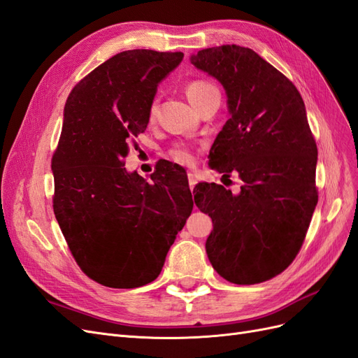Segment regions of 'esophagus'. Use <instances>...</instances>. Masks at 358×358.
I'll list each match as a JSON object with an SVG mask.
<instances>
[{"mask_svg": "<svg viewBox=\"0 0 358 358\" xmlns=\"http://www.w3.org/2000/svg\"><path fill=\"white\" fill-rule=\"evenodd\" d=\"M188 182H189V188L191 189L197 185L199 178H197V173L196 171H188Z\"/></svg>", "mask_w": 358, "mask_h": 358, "instance_id": "34e87169", "label": "esophagus"}]
</instances>
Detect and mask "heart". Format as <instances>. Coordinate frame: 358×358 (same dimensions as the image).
<instances>
[{
    "instance_id": "b5f03b06",
    "label": "heart",
    "mask_w": 358,
    "mask_h": 358,
    "mask_svg": "<svg viewBox=\"0 0 358 358\" xmlns=\"http://www.w3.org/2000/svg\"><path fill=\"white\" fill-rule=\"evenodd\" d=\"M185 92H187V96H188L189 103L194 107H199L206 99H209L210 95L220 94L218 90H216L212 83L204 82V80H192V82H189L187 85ZM154 112H155V106L150 107V116L154 115ZM171 155H173V158L180 161V162H191V159H192L189 150L185 149V148H176L175 150H173Z\"/></svg>"
}]
</instances>
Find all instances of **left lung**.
Here are the masks:
<instances>
[{
	"instance_id": "obj_1",
	"label": "left lung",
	"mask_w": 358,
	"mask_h": 358,
	"mask_svg": "<svg viewBox=\"0 0 358 358\" xmlns=\"http://www.w3.org/2000/svg\"><path fill=\"white\" fill-rule=\"evenodd\" d=\"M189 61L227 95L229 121L210 148L209 166L242 180L237 194L208 182L194 188L197 208L213 222L206 254L229 282H264L296 258L318 203V149L305 103L252 49L222 45Z\"/></svg>"
}]
</instances>
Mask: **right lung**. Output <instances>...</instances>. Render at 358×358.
<instances>
[{"mask_svg":"<svg viewBox=\"0 0 358 358\" xmlns=\"http://www.w3.org/2000/svg\"><path fill=\"white\" fill-rule=\"evenodd\" d=\"M182 58L148 49L116 53L74 86L64 107L52 158L53 212L79 267L101 285L152 282L192 212L180 166L162 162L152 182L124 167L158 85Z\"/></svg>","mask_w":358,"mask_h":358,"instance_id":"1","label":"right lung"}]
</instances>
